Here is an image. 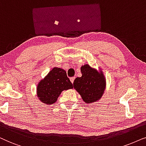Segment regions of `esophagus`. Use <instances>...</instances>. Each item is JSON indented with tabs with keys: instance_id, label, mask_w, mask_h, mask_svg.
I'll use <instances>...</instances> for the list:
<instances>
[{
	"instance_id": "obj_1",
	"label": "esophagus",
	"mask_w": 146,
	"mask_h": 146,
	"mask_svg": "<svg viewBox=\"0 0 146 146\" xmlns=\"http://www.w3.org/2000/svg\"><path fill=\"white\" fill-rule=\"evenodd\" d=\"M75 77H71V78H70V81H71V82L72 83H73V82H74V80H75Z\"/></svg>"
}]
</instances>
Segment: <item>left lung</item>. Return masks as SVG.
<instances>
[{"label":"left lung","mask_w":146,"mask_h":146,"mask_svg":"<svg viewBox=\"0 0 146 146\" xmlns=\"http://www.w3.org/2000/svg\"><path fill=\"white\" fill-rule=\"evenodd\" d=\"M82 76L75 78L73 87L86 104L97 102L106 89V78L102 70H97L88 64L81 67Z\"/></svg>","instance_id":"obj_1"}]
</instances>
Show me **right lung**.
Returning a JSON list of instances; mask_svg holds the SVG:
<instances>
[{"instance_id": "obj_1", "label": "right lung", "mask_w": 146, "mask_h": 146, "mask_svg": "<svg viewBox=\"0 0 146 146\" xmlns=\"http://www.w3.org/2000/svg\"><path fill=\"white\" fill-rule=\"evenodd\" d=\"M72 88L73 84L67 77L65 70L53 67L38 83L36 96L40 102L49 106L57 102L62 91Z\"/></svg>"}]
</instances>
